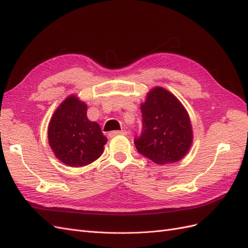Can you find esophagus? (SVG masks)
I'll return each mask as SVG.
<instances>
[{
	"label": "esophagus",
	"mask_w": 248,
	"mask_h": 248,
	"mask_svg": "<svg viewBox=\"0 0 248 248\" xmlns=\"http://www.w3.org/2000/svg\"><path fill=\"white\" fill-rule=\"evenodd\" d=\"M116 136H127V131H125V130H116V131H110L108 133L109 138L116 137Z\"/></svg>",
	"instance_id": "34e87169"
}]
</instances>
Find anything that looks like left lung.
I'll return each mask as SVG.
<instances>
[{
    "instance_id": "left-lung-1",
    "label": "left lung",
    "mask_w": 248,
    "mask_h": 248,
    "mask_svg": "<svg viewBox=\"0 0 248 248\" xmlns=\"http://www.w3.org/2000/svg\"><path fill=\"white\" fill-rule=\"evenodd\" d=\"M140 109L141 131L134 138L138 152L158 164L179 161L192 142L190 120L181 102L158 87L150 91Z\"/></svg>"
}]
</instances>
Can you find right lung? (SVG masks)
<instances>
[{"label": "right lung", "mask_w": 248, "mask_h": 248, "mask_svg": "<svg viewBox=\"0 0 248 248\" xmlns=\"http://www.w3.org/2000/svg\"><path fill=\"white\" fill-rule=\"evenodd\" d=\"M48 141L57 158L69 167H85L99 158L108 139L87 117V106L76 96L62 102L48 126Z\"/></svg>", "instance_id": "add662e5"}]
</instances>
